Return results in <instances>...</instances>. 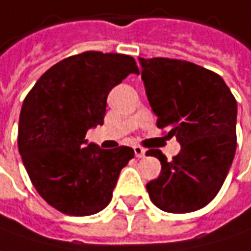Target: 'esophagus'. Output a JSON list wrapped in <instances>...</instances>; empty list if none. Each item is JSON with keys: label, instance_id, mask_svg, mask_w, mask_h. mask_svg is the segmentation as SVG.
<instances>
[{"label": "esophagus", "instance_id": "obj_1", "mask_svg": "<svg viewBox=\"0 0 251 251\" xmlns=\"http://www.w3.org/2000/svg\"><path fill=\"white\" fill-rule=\"evenodd\" d=\"M133 151H135V156L139 158H142V157H145L146 156V150L143 149V147H140V146H135L133 147Z\"/></svg>", "mask_w": 251, "mask_h": 251}]
</instances>
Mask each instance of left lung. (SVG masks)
<instances>
[{"instance_id": "8db88e82", "label": "left lung", "mask_w": 251, "mask_h": 251, "mask_svg": "<svg viewBox=\"0 0 251 251\" xmlns=\"http://www.w3.org/2000/svg\"><path fill=\"white\" fill-rule=\"evenodd\" d=\"M142 80L160 129L177 137L181 150L171 161L157 150L146 154L161 163L146 184L151 202L164 212H194L216 197L236 151L237 104L224 78L194 63L142 59Z\"/></svg>"}]
</instances>
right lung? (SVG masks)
<instances>
[{
    "mask_svg": "<svg viewBox=\"0 0 251 251\" xmlns=\"http://www.w3.org/2000/svg\"><path fill=\"white\" fill-rule=\"evenodd\" d=\"M139 69L133 57L84 51L59 61L26 95L18 147L39 195L57 211L87 216L111 202L132 147L102 150L87 130L104 124L109 91Z\"/></svg>",
    "mask_w": 251,
    "mask_h": 251,
    "instance_id": "right-lung-1",
    "label": "right lung"
}]
</instances>
